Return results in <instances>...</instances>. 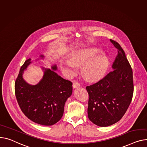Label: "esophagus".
<instances>
[{
  "mask_svg": "<svg viewBox=\"0 0 147 147\" xmlns=\"http://www.w3.org/2000/svg\"><path fill=\"white\" fill-rule=\"evenodd\" d=\"M80 84L78 83V82H74L73 83V87H74V88H77V87H80Z\"/></svg>",
  "mask_w": 147,
  "mask_h": 147,
  "instance_id": "esophagus-1",
  "label": "esophagus"
}]
</instances>
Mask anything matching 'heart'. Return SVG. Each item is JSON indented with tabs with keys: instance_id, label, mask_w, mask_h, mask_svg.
<instances>
[{
	"instance_id": "obj_1",
	"label": "heart",
	"mask_w": 147,
	"mask_h": 147,
	"mask_svg": "<svg viewBox=\"0 0 147 147\" xmlns=\"http://www.w3.org/2000/svg\"><path fill=\"white\" fill-rule=\"evenodd\" d=\"M97 48H87L73 53L71 59L61 62L64 74L68 77L74 76L77 72V67L82 65V72L87 79L96 81L100 79L106 72L109 65V59L105 54H100Z\"/></svg>"
}]
</instances>
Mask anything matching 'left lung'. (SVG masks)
<instances>
[{
	"instance_id": "left-lung-1",
	"label": "left lung",
	"mask_w": 147,
	"mask_h": 147,
	"mask_svg": "<svg viewBox=\"0 0 147 147\" xmlns=\"http://www.w3.org/2000/svg\"><path fill=\"white\" fill-rule=\"evenodd\" d=\"M118 50L113 70L103 79L86 87L89 94L88 118L102 127L118 122L131 102L134 93L133 73L125 52L118 42L110 40Z\"/></svg>"
}]
</instances>
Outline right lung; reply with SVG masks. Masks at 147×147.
<instances>
[{
	"label": "right lung",
	"mask_w": 147,
	"mask_h": 147,
	"mask_svg": "<svg viewBox=\"0 0 147 147\" xmlns=\"http://www.w3.org/2000/svg\"><path fill=\"white\" fill-rule=\"evenodd\" d=\"M41 58L44 55H40ZM31 63V58L21 67L15 83V93L18 105L28 119L42 125L50 126L59 121L63 115L64 105L73 92L72 82L64 79L52 69L42 68V79L36 85L23 79L24 70Z\"/></svg>",
	"instance_id": "add662e5"
}]
</instances>
